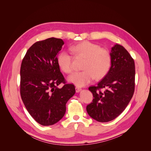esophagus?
I'll use <instances>...</instances> for the list:
<instances>
[{
	"instance_id": "34e87169",
	"label": "esophagus",
	"mask_w": 151,
	"mask_h": 151,
	"mask_svg": "<svg viewBox=\"0 0 151 151\" xmlns=\"http://www.w3.org/2000/svg\"><path fill=\"white\" fill-rule=\"evenodd\" d=\"M75 90H76V92H79L81 90H82V88H81L79 87H75Z\"/></svg>"
}]
</instances>
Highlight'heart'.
Wrapping results in <instances>:
<instances>
[{"instance_id":"heart-1","label":"heart","mask_w":151,"mask_h":151,"mask_svg":"<svg viewBox=\"0 0 151 151\" xmlns=\"http://www.w3.org/2000/svg\"><path fill=\"white\" fill-rule=\"evenodd\" d=\"M70 50L76 58H83L82 64L83 70L69 76L68 78L69 82L82 87L91 83L94 78H103L109 73L111 64V57L109 50L87 41L72 46ZM57 61L63 72L70 73L73 71V57L68 52H61L57 56Z\"/></svg>"}]
</instances>
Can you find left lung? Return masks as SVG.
Instances as JSON below:
<instances>
[{"label":"left lung","mask_w":151,"mask_h":151,"mask_svg":"<svg viewBox=\"0 0 151 151\" xmlns=\"http://www.w3.org/2000/svg\"><path fill=\"white\" fill-rule=\"evenodd\" d=\"M111 64L109 73L98 83L88 87L93 95L88 105V114L96 121H112L125 110L134 91V60L122 46L116 44L111 50ZM106 88L104 92L101 90Z\"/></svg>","instance_id":"8db88e82"}]
</instances>
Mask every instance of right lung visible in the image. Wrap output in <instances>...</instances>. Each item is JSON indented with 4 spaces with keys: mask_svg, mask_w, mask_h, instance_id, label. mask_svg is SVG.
Listing matches in <instances>:
<instances>
[{
    "mask_svg": "<svg viewBox=\"0 0 151 151\" xmlns=\"http://www.w3.org/2000/svg\"><path fill=\"white\" fill-rule=\"evenodd\" d=\"M64 45L61 39L37 41L27 52L20 68V95L28 112L42 126H50L64 117L65 104L75 93L68 84L57 58ZM61 83V89L57 86Z\"/></svg>",
    "mask_w": 151,
    "mask_h": 151,
    "instance_id": "add662e5",
    "label": "right lung"
}]
</instances>
